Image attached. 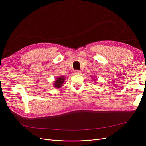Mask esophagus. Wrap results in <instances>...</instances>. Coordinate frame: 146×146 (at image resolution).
Returning <instances> with one entry per match:
<instances>
[{
    "label": "esophagus",
    "instance_id": "34e87169",
    "mask_svg": "<svg viewBox=\"0 0 146 146\" xmlns=\"http://www.w3.org/2000/svg\"><path fill=\"white\" fill-rule=\"evenodd\" d=\"M74 73L76 74H80L81 73V72L80 70H75L74 71Z\"/></svg>",
    "mask_w": 146,
    "mask_h": 146
}]
</instances>
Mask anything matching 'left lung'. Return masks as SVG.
<instances>
[{
    "label": "left lung",
    "instance_id": "obj_1",
    "mask_svg": "<svg viewBox=\"0 0 146 146\" xmlns=\"http://www.w3.org/2000/svg\"><path fill=\"white\" fill-rule=\"evenodd\" d=\"M93 78H93V80H94V81H95H95H96V78H95L94 77H93Z\"/></svg>",
    "mask_w": 146,
    "mask_h": 146
}]
</instances>
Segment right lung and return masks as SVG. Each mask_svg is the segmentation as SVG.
<instances>
[{
    "instance_id": "1",
    "label": "right lung",
    "mask_w": 146,
    "mask_h": 146,
    "mask_svg": "<svg viewBox=\"0 0 146 146\" xmlns=\"http://www.w3.org/2000/svg\"><path fill=\"white\" fill-rule=\"evenodd\" d=\"M65 80V78L62 76H58V77L56 78V80L54 81V83L53 84V86L56 89L60 88L63 86V83Z\"/></svg>"
}]
</instances>
